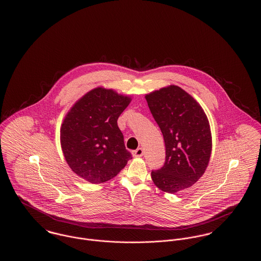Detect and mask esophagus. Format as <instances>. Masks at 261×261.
Masks as SVG:
<instances>
[{"mask_svg": "<svg viewBox=\"0 0 261 261\" xmlns=\"http://www.w3.org/2000/svg\"><path fill=\"white\" fill-rule=\"evenodd\" d=\"M132 154H133V156H135V158L143 156V154H144V149H142V148H138V149L132 151Z\"/></svg>", "mask_w": 261, "mask_h": 261, "instance_id": "obj_1", "label": "esophagus"}]
</instances>
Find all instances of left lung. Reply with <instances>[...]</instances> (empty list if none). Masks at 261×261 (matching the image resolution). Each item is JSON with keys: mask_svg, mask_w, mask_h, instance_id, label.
<instances>
[{"mask_svg": "<svg viewBox=\"0 0 261 261\" xmlns=\"http://www.w3.org/2000/svg\"><path fill=\"white\" fill-rule=\"evenodd\" d=\"M145 98L165 143V162L151 171L153 183L169 194L193 186L211 159V127L205 113L196 99L175 85Z\"/></svg>", "mask_w": 261, "mask_h": 261, "instance_id": "1", "label": "left lung"}]
</instances>
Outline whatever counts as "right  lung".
Masks as SVG:
<instances>
[{
    "instance_id": "obj_1",
    "label": "right lung",
    "mask_w": 261,
    "mask_h": 261,
    "mask_svg": "<svg viewBox=\"0 0 261 261\" xmlns=\"http://www.w3.org/2000/svg\"><path fill=\"white\" fill-rule=\"evenodd\" d=\"M131 98L98 87L78 99L61 128V145L71 170L92 184L109 181L132 159L117 125Z\"/></svg>"
}]
</instances>
